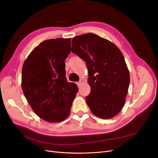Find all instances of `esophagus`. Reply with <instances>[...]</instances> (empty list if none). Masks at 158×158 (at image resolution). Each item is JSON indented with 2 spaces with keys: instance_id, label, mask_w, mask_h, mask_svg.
Instances as JSON below:
<instances>
[{
  "instance_id": "1",
  "label": "esophagus",
  "mask_w": 158,
  "mask_h": 158,
  "mask_svg": "<svg viewBox=\"0 0 158 158\" xmlns=\"http://www.w3.org/2000/svg\"><path fill=\"white\" fill-rule=\"evenodd\" d=\"M82 82H83V80H80L79 82H78V88H80V86H81V85H82Z\"/></svg>"
}]
</instances>
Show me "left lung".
<instances>
[{"label":"left lung","mask_w":158,"mask_h":158,"mask_svg":"<svg viewBox=\"0 0 158 158\" xmlns=\"http://www.w3.org/2000/svg\"><path fill=\"white\" fill-rule=\"evenodd\" d=\"M71 49L87 65L91 92L85 100L91 111L103 119L114 117L124 107L130 83L121 51L112 42L91 33L74 37Z\"/></svg>","instance_id":"1"}]
</instances>
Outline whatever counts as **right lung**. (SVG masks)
Segmentation results:
<instances>
[{"instance_id": "right-lung-1", "label": "right lung", "mask_w": 158, "mask_h": 158, "mask_svg": "<svg viewBox=\"0 0 158 158\" xmlns=\"http://www.w3.org/2000/svg\"><path fill=\"white\" fill-rule=\"evenodd\" d=\"M71 51V38L41 42L23 63L22 88L37 116L49 123L67 118L78 88L66 78L64 60Z\"/></svg>"}]
</instances>
